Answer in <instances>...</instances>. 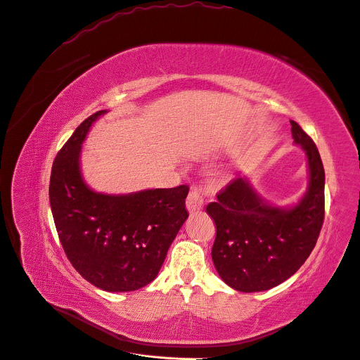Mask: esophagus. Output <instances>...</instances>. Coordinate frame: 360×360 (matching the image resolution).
<instances>
[{
  "instance_id": "esophagus-1",
  "label": "esophagus",
  "mask_w": 360,
  "mask_h": 360,
  "mask_svg": "<svg viewBox=\"0 0 360 360\" xmlns=\"http://www.w3.org/2000/svg\"><path fill=\"white\" fill-rule=\"evenodd\" d=\"M204 205V200L202 195L198 191H191L186 197V209L190 213H195L200 212Z\"/></svg>"
}]
</instances>
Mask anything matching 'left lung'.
Masks as SVG:
<instances>
[{
    "instance_id": "obj_1",
    "label": "left lung",
    "mask_w": 360,
    "mask_h": 360,
    "mask_svg": "<svg viewBox=\"0 0 360 360\" xmlns=\"http://www.w3.org/2000/svg\"><path fill=\"white\" fill-rule=\"evenodd\" d=\"M296 144L309 166L308 191L292 209L262 201L245 178H236L207 205L216 223L214 267L239 292L276 288L293 276L312 252L324 223L326 174L319 151L307 132L290 121Z\"/></svg>"
}]
</instances>
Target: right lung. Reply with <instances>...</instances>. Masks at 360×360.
Listing matches in <instances>:
<instances>
[{
	"mask_svg": "<svg viewBox=\"0 0 360 360\" xmlns=\"http://www.w3.org/2000/svg\"><path fill=\"white\" fill-rule=\"evenodd\" d=\"M84 120L56 155L49 202L64 252L89 283L106 292L137 290L153 281L188 217V185L128 195L91 191L80 174V150L91 124Z\"/></svg>",
	"mask_w": 360,
	"mask_h": 360,
	"instance_id": "right-lung-1",
	"label": "right lung"
}]
</instances>
